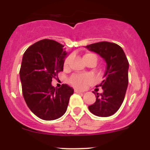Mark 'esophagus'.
Listing matches in <instances>:
<instances>
[{
  "instance_id": "1",
  "label": "esophagus",
  "mask_w": 150,
  "mask_h": 150,
  "mask_svg": "<svg viewBox=\"0 0 150 150\" xmlns=\"http://www.w3.org/2000/svg\"><path fill=\"white\" fill-rule=\"evenodd\" d=\"M74 91H75L76 93H82V92H83V91H81V90L77 89V88H75V89H74Z\"/></svg>"
}]
</instances>
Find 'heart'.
I'll list each match as a JSON object with an SVG mask.
<instances>
[{
    "instance_id": "1",
    "label": "heart",
    "mask_w": 150,
    "mask_h": 150,
    "mask_svg": "<svg viewBox=\"0 0 150 150\" xmlns=\"http://www.w3.org/2000/svg\"><path fill=\"white\" fill-rule=\"evenodd\" d=\"M88 59H94L97 62V58L94 54L87 53L83 55L84 62H86ZM70 60H71V57H68L66 59L65 62H64V67H67ZM92 82H93V78L88 74H75V75H73L70 79V83L74 86L79 88H84L87 85L92 83Z\"/></svg>"
}]
</instances>
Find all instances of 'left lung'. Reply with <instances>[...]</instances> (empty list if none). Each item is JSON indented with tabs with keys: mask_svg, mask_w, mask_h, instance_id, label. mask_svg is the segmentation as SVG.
Masks as SVG:
<instances>
[{
	"mask_svg": "<svg viewBox=\"0 0 150 150\" xmlns=\"http://www.w3.org/2000/svg\"><path fill=\"white\" fill-rule=\"evenodd\" d=\"M98 54L106 62L103 81L96 87L103 89L96 93V101L88 106L91 113L100 117L113 115L120 109L125 98L128 84L129 64L121 46L110 42H99L86 46Z\"/></svg>",
	"mask_w": 150,
	"mask_h": 150,
	"instance_id": "obj_1",
	"label": "left lung"
}]
</instances>
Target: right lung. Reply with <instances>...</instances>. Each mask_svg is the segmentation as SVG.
<instances>
[{
	"label": "right lung",
	"mask_w": 150,
	"mask_h": 150,
	"mask_svg": "<svg viewBox=\"0 0 150 150\" xmlns=\"http://www.w3.org/2000/svg\"><path fill=\"white\" fill-rule=\"evenodd\" d=\"M64 46L52 40H42L28 47L22 57L19 76L24 99L34 115L46 121L62 117L74 94L67 84L59 88L52 85V77L63 71L68 55Z\"/></svg>",
	"instance_id": "right-lung-1"
}]
</instances>
